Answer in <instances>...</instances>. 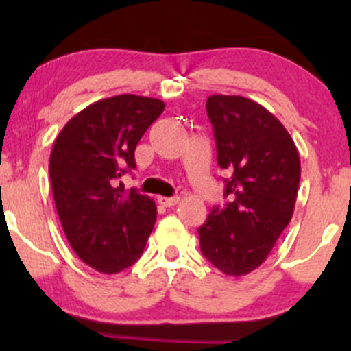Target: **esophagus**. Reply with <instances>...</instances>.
<instances>
[{"instance_id": "1", "label": "esophagus", "mask_w": 351, "mask_h": 351, "mask_svg": "<svg viewBox=\"0 0 351 351\" xmlns=\"http://www.w3.org/2000/svg\"><path fill=\"white\" fill-rule=\"evenodd\" d=\"M178 201H180L178 196H173V198H167V196H158V203L162 204V206H165V208L175 206V204L178 203Z\"/></svg>"}]
</instances>
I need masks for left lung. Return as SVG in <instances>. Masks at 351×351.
<instances>
[{"mask_svg":"<svg viewBox=\"0 0 351 351\" xmlns=\"http://www.w3.org/2000/svg\"><path fill=\"white\" fill-rule=\"evenodd\" d=\"M224 208L199 226L201 252L226 276H245L267 259L295 208L300 158L292 136L267 108L241 95H211Z\"/></svg>","mask_w":351,"mask_h":351,"instance_id":"8db88e82","label":"left lung"}]
</instances>
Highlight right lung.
<instances>
[{"mask_svg":"<svg viewBox=\"0 0 351 351\" xmlns=\"http://www.w3.org/2000/svg\"><path fill=\"white\" fill-rule=\"evenodd\" d=\"M165 104L115 95L64 125L49 158L56 209L71 247L87 265L117 274L142 256L156 221V204L120 178L134 170L135 148Z\"/></svg>","mask_w":351,"mask_h":351,"instance_id":"1","label":"right lung"}]
</instances>
